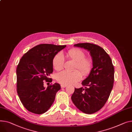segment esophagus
<instances>
[{
  "mask_svg": "<svg viewBox=\"0 0 132 132\" xmlns=\"http://www.w3.org/2000/svg\"><path fill=\"white\" fill-rule=\"evenodd\" d=\"M66 85H65V84H61V87H66Z\"/></svg>",
  "mask_w": 132,
  "mask_h": 132,
  "instance_id": "1",
  "label": "esophagus"
}]
</instances>
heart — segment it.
<instances>
[{
  "mask_svg": "<svg viewBox=\"0 0 132 132\" xmlns=\"http://www.w3.org/2000/svg\"><path fill=\"white\" fill-rule=\"evenodd\" d=\"M66 55L76 62V69H78L83 75L89 74L92 68V61L90 58H85V52L79 49H71L66 52ZM65 59L61 53L57 54L52 60V64L56 71H60L64 67ZM81 73L78 71L73 72L62 71L57 74L56 79L61 84H73L80 81Z\"/></svg>",
  "mask_w": 132,
  "mask_h": 132,
  "instance_id": "heart-1",
  "label": "heart"
}]
</instances>
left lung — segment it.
Segmentation results:
<instances>
[{
    "label": "left lung",
    "mask_w": 132,
    "mask_h": 132,
    "mask_svg": "<svg viewBox=\"0 0 132 132\" xmlns=\"http://www.w3.org/2000/svg\"><path fill=\"white\" fill-rule=\"evenodd\" d=\"M74 46L90 52L93 67L82 82L85 89L75 88L71 99L79 110L92 114L100 110L109 98L113 85L114 67L110 56L100 46L90 43L75 44Z\"/></svg>",
    "instance_id": "left-lung-1"
}]
</instances>
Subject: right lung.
Instances as JSON below:
<instances>
[{
    "label": "right lung",
    "instance_id": "1",
    "mask_svg": "<svg viewBox=\"0 0 132 132\" xmlns=\"http://www.w3.org/2000/svg\"><path fill=\"white\" fill-rule=\"evenodd\" d=\"M66 47L41 44L29 50L20 59L16 69L17 92L28 111L42 114L54 103L60 85L56 83L46 89L43 81L49 82V76L53 72L52 60Z\"/></svg>",
    "mask_w": 132,
    "mask_h": 132
}]
</instances>
